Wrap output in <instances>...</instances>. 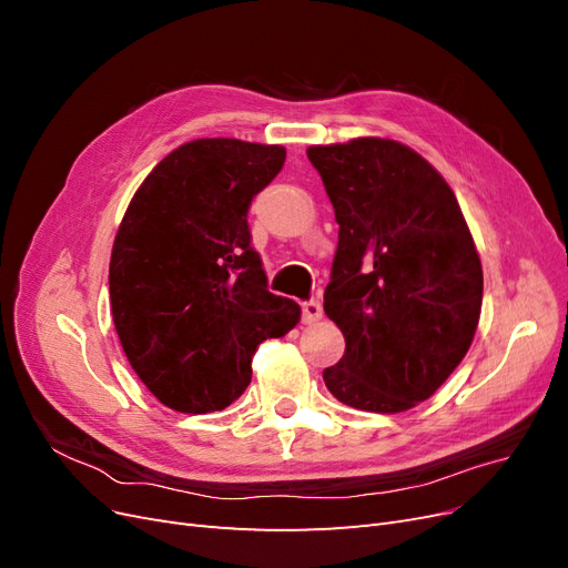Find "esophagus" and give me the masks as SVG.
I'll use <instances>...</instances> for the list:
<instances>
[{"instance_id":"34e87169","label":"esophagus","mask_w":568,"mask_h":568,"mask_svg":"<svg viewBox=\"0 0 568 568\" xmlns=\"http://www.w3.org/2000/svg\"><path fill=\"white\" fill-rule=\"evenodd\" d=\"M320 317H322V303H320V301L311 298V301H305V303L301 305V320H303L305 324H313V322H317Z\"/></svg>"}]
</instances>
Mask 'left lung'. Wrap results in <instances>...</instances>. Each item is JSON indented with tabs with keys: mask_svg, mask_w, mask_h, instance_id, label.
Instances as JSON below:
<instances>
[{
	"mask_svg": "<svg viewBox=\"0 0 568 568\" xmlns=\"http://www.w3.org/2000/svg\"><path fill=\"white\" fill-rule=\"evenodd\" d=\"M307 159L338 222L324 313L346 338L322 379L351 407L405 412L471 346L484 301L474 239L448 182L398 142L363 136Z\"/></svg>",
	"mask_w": 568,
	"mask_h": 568,
	"instance_id": "8db88e82",
	"label": "left lung"
}]
</instances>
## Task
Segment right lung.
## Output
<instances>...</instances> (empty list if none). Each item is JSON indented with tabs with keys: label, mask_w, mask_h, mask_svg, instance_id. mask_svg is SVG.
I'll return each instance as SVG.
<instances>
[{
	"label": "right lung",
	"mask_w": 568,
	"mask_h": 568,
	"mask_svg": "<svg viewBox=\"0 0 568 568\" xmlns=\"http://www.w3.org/2000/svg\"><path fill=\"white\" fill-rule=\"evenodd\" d=\"M284 146L182 144L136 189L113 242V322L132 369L186 415L225 409L251 384L257 343L296 326L301 307L267 291L248 209L280 175Z\"/></svg>",
	"instance_id": "right-lung-1"
}]
</instances>
